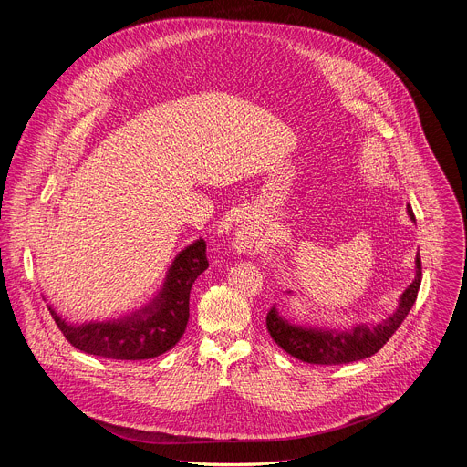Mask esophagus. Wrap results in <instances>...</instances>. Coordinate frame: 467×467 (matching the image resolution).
Returning a JSON list of instances; mask_svg holds the SVG:
<instances>
[{"label": "esophagus", "instance_id": "1", "mask_svg": "<svg viewBox=\"0 0 467 467\" xmlns=\"http://www.w3.org/2000/svg\"><path fill=\"white\" fill-rule=\"evenodd\" d=\"M248 234H250V233H248L246 229H242V231L236 234V242H238V244H248Z\"/></svg>", "mask_w": 467, "mask_h": 467}]
</instances>
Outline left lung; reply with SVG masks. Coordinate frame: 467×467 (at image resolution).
Returning a JSON list of instances; mask_svg holds the SVG:
<instances>
[{
  "mask_svg": "<svg viewBox=\"0 0 467 467\" xmlns=\"http://www.w3.org/2000/svg\"><path fill=\"white\" fill-rule=\"evenodd\" d=\"M409 217L414 221L412 208L407 206ZM422 282L420 254L414 259V280L400 296L398 308L379 324H356L352 327H312L289 322L276 306L266 314V329L276 345L293 358L316 365H342L377 354L389 337L398 331L410 312ZM291 296V291H287Z\"/></svg>",
  "mask_w": 467,
  "mask_h": 467,
  "instance_id": "obj_1",
  "label": "left lung"
}]
</instances>
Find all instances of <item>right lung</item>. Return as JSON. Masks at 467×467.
<instances>
[{
    "mask_svg": "<svg viewBox=\"0 0 467 467\" xmlns=\"http://www.w3.org/2000/svg\"><path fill=\"white\" fill-rule=\"evenodd\" d=\"M208 268L206 242L194 240L171 261L157 296L130 314L104 322L67 324L51 310L71 347L109 359H150L178 345L189 322V293Z\"/></svg>",
    "mask_w": 467,
    "mask_h": 467,
    "instance_id": "1",
    "label": "right lung"
}]
</instances>
